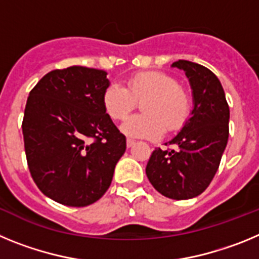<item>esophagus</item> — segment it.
Instances as JSON below:
<instances>
[{
    "mask_svg": "<svg viewBox=\"0 0 259 259\" xmlns=\"http://www.w3.org/2000/svg\"><path fill=\"white\" fill-rule=\"evenodd\" d=\"M135 143H136V141H135L134 139H127V146H128V148H132V146L135 145Z\"/></svg>",
    "mask_w": 259,
    "mask_h": 259,
    "instance_id": "obj_1",
    "label": "esophagus"
}]
</instances>
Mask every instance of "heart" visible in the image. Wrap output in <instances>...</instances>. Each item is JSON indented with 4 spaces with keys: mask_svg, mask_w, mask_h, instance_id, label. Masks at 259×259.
Here are the masks:
<instances>
[{
    "mask_svg": "<svg viewBox=\"0 0 259 259\" xmlns=\"http://www.w3.org/2000/svg\"><path fill=\"white\" fill-rule=\"evenodd\" d=\"M144 114L128 118L122 131L131 137H158L164 128L176 130L188 118L191 101L175 77L162 72H140L127 79V88L110 84L102 96L106 113L114 120H122L136 107L137 101Z\"/></svg>",
    "mask_w": 259,
    "mask_h": 259,
    "instance_id": "obj_1",
    "label": "heart"
}]
</instances>
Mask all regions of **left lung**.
Instances as JSON below:
<instances>
[{
	"mask_svg": "<svg viewBox=\"0 0 259 259\" xmlns=\"http://www.w3.org/2000/svg\"><path fill=\"white\" fill-rule=\"evenodd\" d=\"M184 71L193 97L191 116L168 143L157 148L146 164V176L164 197L189 200L209 187L218 170L228 141L230 107L221 81L209 68L194 62H174Z\"/></svg>",
	"mask_w": 259,
	"mask_h": 259,
	"instance_id": "obj_1",
	"label": "left lung"
}]
</instances>
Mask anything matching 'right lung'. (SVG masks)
<instances>
[{"mask_svg":"<svg viewBox=\"0 0 259 259\" xmlns=\"http://www.w3.org/2000/svg\"><path fill=\"white\" fill-rule=\"evenodd\" d=\"M106 76L83 66L50 71L27 100L22 130L29 172L45 196L66 206L100 200L125 152V136L102 104Z\"/></svg>","mask_w":259,"mask_h":259,"instance_id":"obj_1","label":"right lung"}]
</instances>
